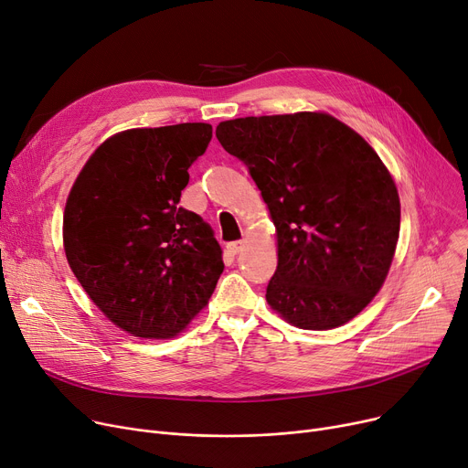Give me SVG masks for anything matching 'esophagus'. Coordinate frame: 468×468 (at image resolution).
<instances>
[{"label":"esophagus","instance_id":"34e87169","mask_svg":"<svg viewBox=\"0 0 468 468\" xmlns=\"http://www.w3.org/2000/svg\"><path fill=\"white\" fill-rule=\"evenodd\" d=\"M242 247H244V240H237V242H229L228 244V252L231 254V256H237L240 250H242Z\"/></svg>","mask_w":468,"mask_h":468}]
</instances>
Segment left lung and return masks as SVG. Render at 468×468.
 Returning <instances> with one entry per match:
<instances>
[{
	"label": "left lung",
	"instance_id": "8db88e82",
	"mask_svg": "<svg viewBox=\"0 0 468 468\" xmlns=\"http://www.w3.org/2000/svg\"><path fill=\"white\" fill-rule=\"evenodd\" d=\"M216 136L275 224L269 307L303 330L349 323L381 290L400 233L399 189L374 147L324 112L221 121Z\"/></svg>",
	"mask_w": 468,
	"mask_h": 468
}]
</instances>
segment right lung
I'll return each instance as SVG.
<instances>
[{
	"label": "right lung",
	"mask_w": 468,
	"mask_h": 468,
	"mask_svg": "<svg viewBox=\"0 0 468 468\" xmlns=\"http://www.w3.org/2000/svg\"><path fill=\"white\" fill-rule=\"evenodd\" d=\"M210 138L208 122L117 133L69 189L62 221L69 269L108 321L134 337L184 332L224 271L212 228L178 205L187 168Z\"/></svg>",
	"instance_id": "obj_1"
}]
</instances>
